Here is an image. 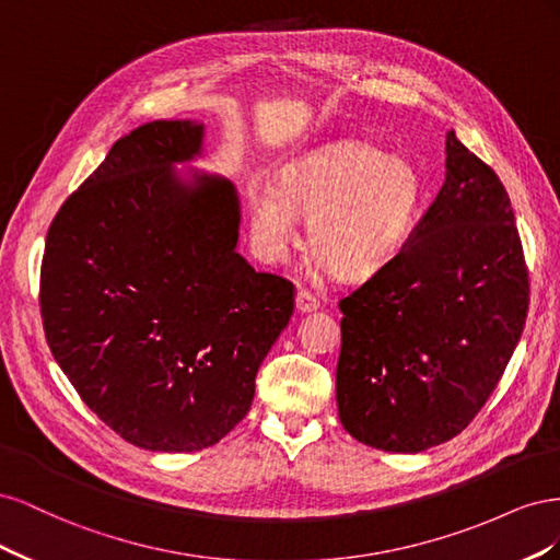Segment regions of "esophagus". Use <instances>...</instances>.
Here are the masks:
<instances>
[{"mask_svg":"<svg viewBox=\"0 0 560 560\" xmlns=\"http://www.w3.org/2000/svg\"><path fill=\"white\" fill-rule=\"evenodd\" d=\"M319 308V301L311 294V292H299L296 294V311L301 313V315H306V313H313V311H317Z\"/></svg>","mask_w":560,"mask_h":560,"instance_id":"34e87169","label":"esophagus"}]
</instances>
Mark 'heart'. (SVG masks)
<instances>
[{"label": "heart", "instance_id": "obj_1", "mask_svg": "<svg viewBox=\"0 0 560 560\" xmlns=\"http://www.w3.org/2000/svg\"><path fill=\"white\" fill-rule=\"evenodd\" d=\"M422 206V179L399 156L366 142H334L287 161L278 184L247 189L252 241L261 259L280 264L299 241V214L319 264L341 280H369L409 243Z\"/></svg>", "mask_w": 560, "mask_h": 560}]
</instances>
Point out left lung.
<instances>
[{
	"mask_svg": "<svg viewBox=\"0 0 560 560\" xmlns=\"http://www.w3.org/2000/svg\"><path fill=\"white\" fill-rule=\"evenodd\" d=\"M338 308L336 404L358 442L422 453L493 395L528 315V273L510 196L453 130L446 179L409 243Z\"/></svg>",
	"mask_w": 560,
	"mask_h": 560,
	"instance_id": "8db88e82",
	"label": "left lung"
}]
</instances>
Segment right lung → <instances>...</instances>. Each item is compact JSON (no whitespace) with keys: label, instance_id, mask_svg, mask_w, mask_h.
<instances>
[{"label":"right lung","instance_id":"obj_1","mask_svg":"<svg viewBox=\"0 0 560 560\" xmlns=\"http://www.w3.org/2000/svg\"><path fill=\"white\" fill-rule=\"evenodd\" d=\"M202 154L206 124L135 128L46 238L50 352L89 409L144 451H202L238 425L294 313V287L238 252L241 196L189 165Z\"/></svg>","mask_w":560,"mask_h":560}]
</instances>
